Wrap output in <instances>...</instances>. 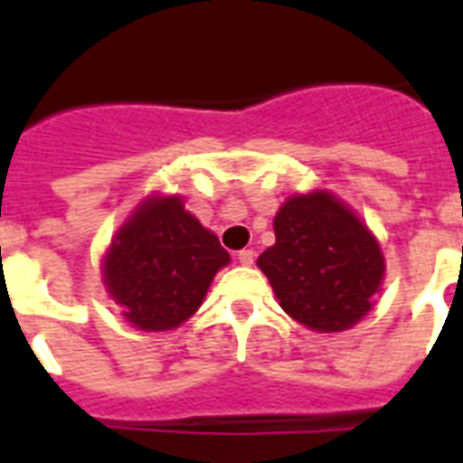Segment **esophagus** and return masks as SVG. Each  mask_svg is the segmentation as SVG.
<instances>
[{"label":"esophagus","mask_w":463,"mask_h":463,"mask_svg":"<svg viewBox=\"0 0 463 463\" xmlns=\"http://www.w3.org/2000/svg\"><path fill=\"white\" fill-rule=\"evenodd\" d=\"M238 261L242 266H251V264H254V251H251V250L238 251Z\"/></svg>","instance_id":"34e87169"}]
</instances>
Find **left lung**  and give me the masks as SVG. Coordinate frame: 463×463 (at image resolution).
I'll return each mask as SVG.
<instances>
[{
  "mask_svg": "<svg viewBox=\"0 0 463 463\" xmlns=\"http://www.w3.org/2000/svg\"><path fill=\"white\" fill-rule=\"evenodd\" d=\"M276 244L257 259L280 309L314 333H342L375 307L385 254L364 219L330 190L288 197L273 219Z\"/></svg>",
  "mask_w": 463,
  "mask_h": 463,
  "instance_id": "1",
  "label": "left lung"
}]
</instances>
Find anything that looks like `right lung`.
I'll list each match as a JSON object with an SVG mask.
<instances>
[{"instance_id": "1", "label": "right lung", "mask_w": 463, "mask_h": 463, "mask_svg": "<svg viewBox=\"0 0 463 463\" xmlns=\"http://www.w3.org/2000/svg\"><path fill=\"white\" fill-rule=\"evenodd\" d=\"M231 264L216 232L178 194L152 193L135 206L101 254V283L123 321L166 333L193 318L213 276Z\"/></svg>"}]
</instances>
